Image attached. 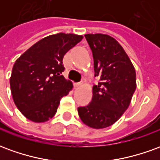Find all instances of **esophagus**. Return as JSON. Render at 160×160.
Wrapping results in <instances>:
<instances>
[{
  "label": "esophagus",
  "instance_id": "34e87169",
  "mask_svg": "<svg viewBox=\"0 0 160 160\" xmlns=\"http://www.w3.org/2000/svg\"><path fill=\"white\" fill-rule=\"evenodd\" d=\"M81 82H76V83H74V87H80V86H81Z\"/></svg>",
  "mask_w": 160,
  "mask_h": 160
}]
</instances>
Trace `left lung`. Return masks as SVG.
Here are the masks:
<instances>
[{
    "label": "left lung",
    "mask_w": 160,
    "mask_h": 160,
    "mask_svg": "<svg viewBox=\"0 0 160 160\" xmlns=\"http://www.w3.org/2000/svg\"><path fill=\"white\" fill-rule=\"evenodd\" d=\"M94 61L95 76L99 82L92 87V99L78 108L80 119L88 127L104 128L114 124L130 104L136 88V73L121 44L106 34H86Z\"/></svg>",
    "instance_id": "obj_1"
}]
</instances>
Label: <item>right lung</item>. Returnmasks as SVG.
Masks as SVG:
<instances>
[{
  "instance_id": "obj_1",
  "label": "right lung",
  "mask_w": 160,
  "mask_h": 160,
  "mask_svg": "<svg viewBox=\"0 0 160 160\" xmlns=\"http://www.w3.org/2000/svg\"><path fill=\"white\" fill-rule=\"evenodd\" d=\"M83 36L57 33L42 38L16 60L10 78L14 104L27 119L43 122L56 113L73 84L62 75L63 56Z\"/></svg>"
}]
</instances>
